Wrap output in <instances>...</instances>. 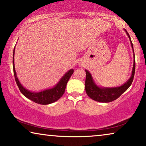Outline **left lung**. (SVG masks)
Returning a JSON list of instances; mask_svg holds the SVG:
<instances>
[{"label":"left lung","instance_id":"obj_1","mask_svg":"<svg viewBox=\"0 0 146 146\" xmlns=\"http://www.w3.org/2000/svg\"><path fill=\"white\" fill-rule=\"evenodd\" d=\"M126 33L127 36H128L129 41H130L131 48H132L133 52V64L132 68V72H131V75L128 80L125 82L123 85L117 87H112V88H107V87H100L95 83L90 72L87 70H85L86 74V77L85 81V90L87 95L94 100L99 102H110L120 96L122 94L128 89L130 86L131 83H132L133 77H134L135 74V54L134 51H133V44L131 42L130 36L127 32L124 30Z\"/></svg>","mask_w":146,"mask_h":146}]
</instances>
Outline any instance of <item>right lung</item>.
<instances>
[{"mask_svg":"<svg viewBox=\"0 0 146 146\" xmlns=\"http://www.w3.org/2000/svg\"><path fill=\"white\" fill-rule=\"evenodd\" d=\"M15 47L14 48L13 51V71L16 82L21 91V92L27 97L28 99L35 102L39 104L47 105L52 104L54 102L57 101L60 99V98L62 96L65 92L66 84L68 82L70 78L74 72V70L70 69V70L65 73V74L61 78L60 81L56 84L54 86L49 89H46L40 92H33L29 90L26 89L25 87L23 86L20 82L19 79H18L17 73H16L15 67V60H14V55H15Z\"/></svg>","mask_w":146,"mask_h":146,"instance_id":"obj_1","label":"right lung"}]
</instances>
